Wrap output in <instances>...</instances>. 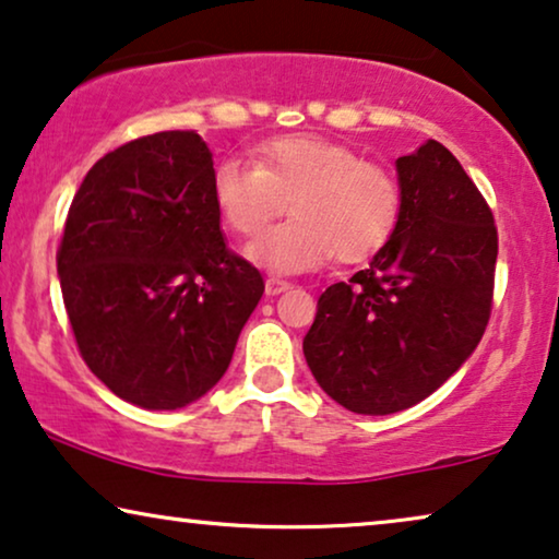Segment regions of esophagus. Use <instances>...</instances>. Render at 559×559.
<instances>
[{"label":"esophagus","mask_w":559,"mask_h":559,"mask_svg":"<svg viewBox=\"0 0 559 559\" xmlns=\"http://www.w3.org/2000/svg\"><path fill=\"white\" fill-rule=\"evenodd\" d=\"M289 287H293V285H289V282L282 280V277H266V282H264V293L266 295H280Z\"/></svg>","instance_id":"34e87169"}]
</instances>
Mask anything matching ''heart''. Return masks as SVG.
Segmentation results:
<instances>
[{
	"instance_id": "heart-1",
	"label": "heart",
	"mask_w": 559,
	"mask_h": 559,
	"mask_svg": "<svg viewBox=\"0 0 559 559\" xmlns=\"http://www.w3.org/2000/svg\"><path fill=\"white\" fill-rule=\"evenodd\" d=\"M213 201L226 226L241 236L262 231L289 201L293 218L247 247V257L272 272L316 270L331 257L364 262L389 241L402 213L392 173L316 134L264 142L257 163L221 159Z\"/></svg>"
}]
</instances>
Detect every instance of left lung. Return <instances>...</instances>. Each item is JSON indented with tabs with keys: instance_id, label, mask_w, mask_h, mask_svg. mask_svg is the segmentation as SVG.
Wrapping results in <instances>:
<instances>
[{
	"instance_id": "8db88e82",
	"label": "left lung",
	"mask_w": 559,
	"mask_h": 559,
	"mask_svg": "<svg viewBox=\"0 0 559 559\" xmlns=\"http://www.w3.org/2000/svg\"><path fill=\"white\" fill-rule=\"evenodd\" d=\"M402 213L369 266L320 295L302 350L320 389L356 415H394L440 389L491 316L493 216L453 152L396 159Z\"/></svg>"
}]
</instances>
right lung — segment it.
Wrapping results in <instances>:
<instances>
[{
  "label": "right lung",
  "instance_id": "right-lung-1",
  "mask_svg": "<svg viewBox=\"0 0 559 559\" xmlns=\"http://www.w3.org/2000/svg\"><path fill=\"white\" fill-rule=\"evenodd\" d=\"M58 277L88 369L119 400L180 409L224 377L264 280L228 251L195 132L121 144L83 178Z\"/></svg>",
  "mask_w": 559,
  "mask_h": 559
}]
</instances>
